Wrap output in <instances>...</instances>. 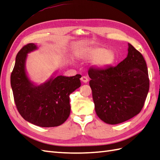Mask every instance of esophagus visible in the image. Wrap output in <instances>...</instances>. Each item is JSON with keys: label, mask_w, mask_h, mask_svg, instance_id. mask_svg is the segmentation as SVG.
<instances>
[{"label": "esophagus", "mask_w": 160, "mask_h": 160, "mask_svg": "<svg viewBox=\"0 0 160 160\" xmlns=\"http://www.w3.org/2000/svg\"><path fill=\"white\" fill-rule=\"evenodd\" d=\"M80 80L82 82H83L84 83H87L88 81H89V80H88V78L87 76H82V78H80Z\"/></svg>", "instance_id": "obj_1"}]
</instances>
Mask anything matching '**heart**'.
<instances>
[{
    "instance_id": "1",
    "label": "heart",
    "mask_w": 160,
    "mask_h": 160,
    "mask_svg": "<svg viewBox=\"0 0 160 160\" xmlns=\"http://www.w3.org/2000/svg\"><path fill=\"white\" fill-rule=\"evenodd\" d=\"M82 56L87 59H96L93 64L98 67L110 66L115 60V56L113 51H106L104 48L100 47H96L87 50L83 53Z\"/></svg>"
}]
</instances>
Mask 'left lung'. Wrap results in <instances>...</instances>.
<instances>
[{"label": "left lung", "instance_id": "obj_1", "mask_svg": "<svg viewBox=\"0 0 160 160\" xmlns=\"http://www.w3.org/2000/svg\"><path fill=\"white\" fill-rule=\"evenodd\" d=\"M128 55L117 66L91 67L89 85L96 114L109 124L127 121L140 113L149 90L147 63L128 44Z\"/></svg>", "mask_w": 160, "mask_h": 160}]
</instances>
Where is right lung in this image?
Returning a JSON list of instances; mask_svg holds the SVG:
<instances>
[{
	"label": "right lung",
	"instance_id": "1",
	"mask_svg": "<svg viewBox=\"0 0 160 160\" xmlns=\"http://www.w3.org/2000/svg\"><path fill=\"white\" fill-rule=\"evenodd\" d=\"M36 48L29 43L17 53L11 74L13 98L18 111L26 121L41 127H58L69 116V95L80 87L81 75L58 76L34 85L27 76L25 64L27 54Z\"/></svg>",
	"mask_w": 160,
	"mask_h": 160
}]
</instances>
